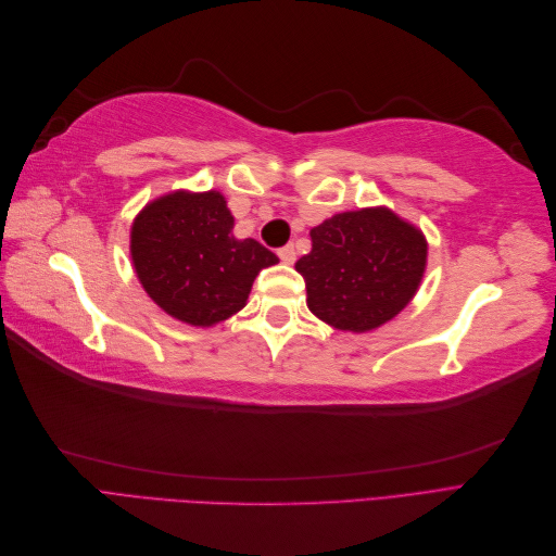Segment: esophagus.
Listing matches in <instances>:
<instances>
[{
  "label": "esophagus",
  "instance_id": "34e87169",
  "mask_svg": "<svg viewBox=\"0 0 556 556\" xmlns=\"http://www.w3.org/2000/svg\"><path fill=\"white\" fill-rule=\"evenodd\" d=\"M278 257H280V262H285V264H294V260H296V250H294V245H292V243L282 245V248L278 250Z\"/></svg>",
  "mask_w": 556,
  "mask_h": 556
}]
</instances>
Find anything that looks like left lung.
<instances>
[{
	"mask_svg": "<svg viewBox=\"0 0 556 556\" xmlns=\"http://www.w3.org/2000/svg\"><path fill=\"white\" fill-rule=\"evenodd\" d=\"M313 250L294 268L308 308L343 331H368L406 308L427 264L422 231L387 208L329 217L311 229Z\"/></svg>",
	"mask_w": 556,
	"mask_h": 556,
	"instance_id": "8db88e82",
	"label": "left lung"
}]
</instances>
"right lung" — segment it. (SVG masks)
<instances>
[{"label": "right lung", "mask_w": 556, "mask_h": 556, "mask_svg": "<svg viewBox=\"0 0 556 556\" xmlns=\"http://www.w3.org/2000/svg\"><path fill=\"white\" fill-rule=\"evenodd\" d=\"M220 192H174L148 204L131 227V260L143 290L176 319L211 327L241 311L252 282L278 264L271 250L231 237Z\"/></svg>", "instance_id": "add662e5"}]
</instances>
